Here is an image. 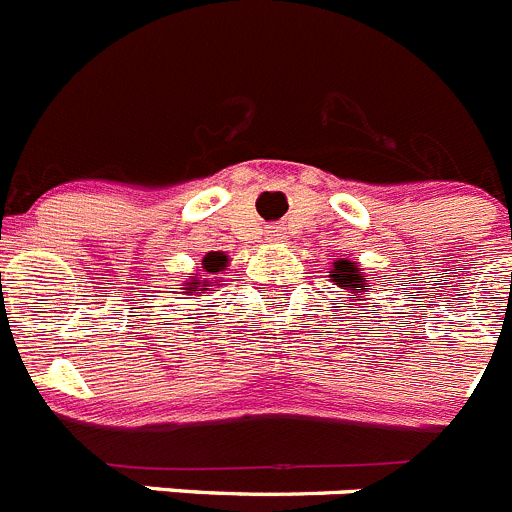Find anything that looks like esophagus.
Listing matches in <instances>:
<instances>
[{"label": "esophagus", "instance_id": "esophagus-1", "mask_svg": "<svg viewBox=\"0 0 512 512\" xmlns=\"http://www.w3.org/2000/svg\"><path fill=\"white\" fill-rule=\"evenodd\" d=\"M267 239H273V242H283L285 239V229L280 224H273V227H267Z\"/></svg>", "mask_w": 512, "mask_h": 512}]
</instances>
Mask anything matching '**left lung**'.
Segmentation results:
<instances>
[{"label": "left lung", "instance_id": "left-lung-1", "mask_svg": "<svg viewBox=\"0 0 512 512\" xmlns=\"http://www.w3.org/2000/svg\"><path fill=\"white\" fill-rule=\"evenodd\" d=\"M331 283L336 285V288L342 290H349V293H354V301H365V290L370 288L365 280V275L359 273V265L352 260H336L334 262V270H331ZM349 306H354V303H349Z\"/></svg>", "mask_w": 512, "mask_h": 512}]
</instances>
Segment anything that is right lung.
Returning <instances> with one entry per match:
<instances>
[{
  "label": "right lung",
  "mask_w": 512,
  "mask_h": 512,
  "mask_svg": "<svg viewBox=\"0 0 512 512\" xmlns=\"http://www.w3.org/2000/svg\"><path fill=\"white\" fill-rule=\"evenodd\" d=\"M224 267H227V257L222 255V252H211V255L204 257V273L206 275H216V273H222ZM209 280L211 278H196V275H191V283H186V293L188 296H193L196 290H209ZM222 283V280H219ZM216 283V285H219Z\"/></svg>",
  "instance_id": "1"
}]
</instances>
